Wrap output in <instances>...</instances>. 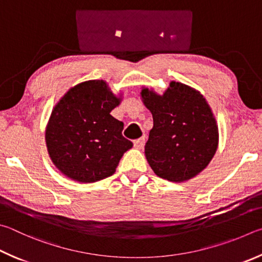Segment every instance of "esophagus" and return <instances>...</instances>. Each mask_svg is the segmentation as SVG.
Segmentation results:
<instances>
[{"label":"esophagus","mask_w":262,"mask_h":262,"mask_svg":"<svg viewBox=\"0 0 262 262\" xmlns=\"http://www.w3.org/2000/svg\"><path fill=\"white\" fill-rule=\"evenodd\" d=\"M144 144H145V137H141V138L136 139L134 141V145H135L136 148H141L144 146Z\"/></svg>","instance_id":"esophagus-1"}]
</instances>
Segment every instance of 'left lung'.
<instances>
[{
	"label": "left lung",
	"mask_w": 262,
	"mask_h": 262,
	"mask_svg": "<svg viewBox=\"0 0 262 262\" xmlns=\"http://www.w3.org/2000/svg\"><path fill=\"white\" fill-rule=\"evenodd\" d=\"M153 115V127L145 145L146 159L159 177L184 182L208 166L217 148L216 121L199 92L171 81L162 96L141 91Z\"/></svg>",
	"instance_id": "8db88e82"
}]
</instances>
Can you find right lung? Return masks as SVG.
<instances>
[{"mask_svg":"<svg viewBox=\"0 0 262 262\" xmlns=\"http://www.w3.org/2000/svg\"><path fill=\"white\" fill-rule=\"evenodd\" d=\"M119 99L103 80L78 84L59 100L46 130L49 157L64 175L82 183L112 176L134 144L110 115Z\"/></svg>","mask_w":262,"mask_h":262,"instance_id":"1","label":"right lung"}]
</instances>
